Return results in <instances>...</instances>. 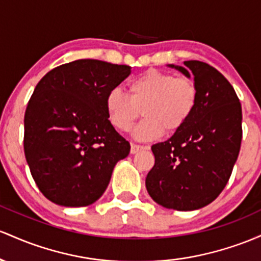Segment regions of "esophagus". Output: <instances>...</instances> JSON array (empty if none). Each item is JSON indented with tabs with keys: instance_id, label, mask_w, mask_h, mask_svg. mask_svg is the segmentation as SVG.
<instances>
[{
	"instance_id": "esophagus-1",
	"label": "esophagus",
	"mask_w": 261,
	"mask_h": 261,
	"mask_svg": "<svg viewBox=\"0 0 261 261\" xmlns=\"http://www.w3.org/2000/svg\"><path fill=\"white\" fill-rule=\"evenodd\" d=\"M143 149H145L143 145L134 144V143H132V145H130V153H132V154H137V153H138V151L143 150Z\"/></svg>"
}]
</instances>
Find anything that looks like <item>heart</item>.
Listing matches in <instances>:
<instances>
[{
	"mask_svg": "<svg viewBox=\"0 0 261 261\" xmlns=\"http://www.w3.org/2000/svg\"><path fill=\"white\" fill-rule=\"evenodd\" d=\"M128 95L115 89L107 95L110 122L119 132L132 129L140 115L145 117L134 136L154 140L166 130H180L194 115L198 103V87L192 79L159 70H146L128 83Z\"/></svg>",
	"mask_w": 261,
	"mask_h": 261,
	"instance_id": "b5f03b06",
	"label": "heart"
}]
</instances>
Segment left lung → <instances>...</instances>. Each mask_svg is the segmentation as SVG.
Wrapping results in <instances>:
<instances>
[{
    "label": "left lung",
    "instance_id": "8db88e82",
    "mask_svg": "<svg viewBox=\"0 0 261 261\" xmlns=\"http://www.w3.org/2000/svg\"><path fill=\"white\" fill-rule=\"evenodd\" d=\"M174 66L195 76L198 103L171 138L151 146L155 164L145 186L166 208L192 211L207 206L227 185L242 144V105L229 81L203 61Z\"/></svg>",
    "mask_w": 261,
    "mask_h": 261
}]
</instances>
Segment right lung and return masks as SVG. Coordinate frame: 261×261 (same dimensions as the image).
Segmentation results:
<instances>
[{"label": "right lung", "mask_w": 261, "mask_h": 261, "mask_svg": "<svg viewBox=\"0 0 261 261\" xmlns=\"http://www.w3.org/2000/svg\"><path fill=\"white\" fill-rule=\"evenodd\" d=\"M129 74L127 65L80 59L54 67L38 83L25 110L23 145L48 200L84 207L107 189L130 145L108 119L106 98Z\"/></svg>", "instance_id": "right-lung-1"}]
</instances>
